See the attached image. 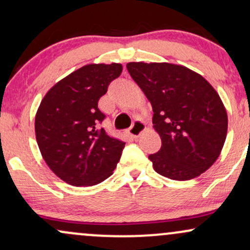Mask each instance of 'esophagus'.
Returning a JSON list of instances; mask_svg holds the SVG:
<instances>
[{
	"instance_id": "34e87169",
	"label": "esophagus",
	"mask_w": 250,
	"mask_h": 250,
	"mask_svg": "<svg viewBox=\"0 0 250 250\" xmlns=\"http://www.w3.org/2000/svg\"><path fill=\"white\" fill-rule=\"evenodd\" d=\"M145 130H146V125L141 121H135L133 125H131V127L128 129L129 134L133 135L134 137L140 136V135H141Z\"/></svg>"
}]
</instances>
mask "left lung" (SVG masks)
<instances>
[{
	"label": "left lung",
	"instance_id": "obj_1",
	"mask_svg": "<svg viewBox=\"0 0 250 250\" xmlns=\"http://www.w3.org/2000/svg\"><path fill=\"white\" fill-rule=\"evenodd\" d=\"M127 69L151 103L161 136V149L149 155L155 171L176 181L205 173L219 157L228 128L216 90L183 65L130 62Z\"/></svg>",
	"mask_w": 250,
	"mask_h": 250
}]
</instances>
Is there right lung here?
I'll use <instances>...</instances> for the list:
<instances>
[{
  "label": "right lung",
  "instance_id": "add662e5",
  "mask_svg": "<svg viewBox=\"0 0 250 250\" xmlns=\"http://www.w3.org/2000/svg\"><path fill=\"white\" fill-rule=\"evenodd\" d=\"M122 73V64H88L57 82L35 117L40 150L51 170L71 186H94L116 168L125 142L109 135L100 97Z\"/></svg>",
  "mask_w": 250,
  "mask_h": 250
}]
</instances>
